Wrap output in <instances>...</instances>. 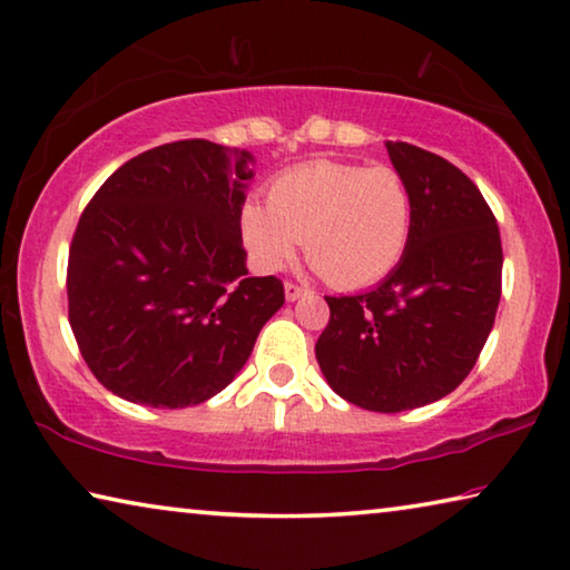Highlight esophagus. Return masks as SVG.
I'll use <instances>...</instances> for the list:
<instances>
[{"label": "esophagus", "instance_id": "34e87169", "mask_svg": "<svg viewBox=\"0 0 570 570\" xmlns=\"http://www.w3.org/2000/svg\"><path fill=\"white\" fill-rule=\"evenodd\" d=\"M284 294H286V302H296V299H302V296L306 294V288H302L299 284L286 282L284 284Z\"/></svg>", "mask_w": 570, "mask_h": 570}]
</instances>
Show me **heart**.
<instances>
[{"instance_id":"b5f03b06","label":"heart","mask_w":570,"mask_h":570,"mask_svg":"<svg viewBox=\"0 0 570 570\" xmlns=\"http://www.w3.org/2000/svg\"><path fill=\"white\" fill-rule=\"evenodd\" d=\"M413 225L411 187L399 169L309 161L268 187V207L248 200L240 238L261 271H278L299 240L314 268L340 288L381 282L399 266Z\"/></svg>"}]
</instances>
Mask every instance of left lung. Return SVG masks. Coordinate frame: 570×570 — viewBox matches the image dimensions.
Returning <instances> with one entry per match:
<instances>
[{"label": "left lung", "instance_id": "obj_1", "mask_svg": "<svg viewBox=\"0 0 570 570\" xmlns=\"http://www.w3.org/2000/svg\"><path fill=\"white\" fill-rule=\"evenodd\" d=\"M385 147L411 187L409 248L370 292L324 296L314 352L340 399L399 413L441 401L474 367L502 294V240L462 169L413 144Z\"/></svg>", "mask_w": 570, "mask_h": 570}]
</instances>
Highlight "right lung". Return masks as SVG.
Listing matches in <instances>:
<instances>
[{
	"instance_id": "1",
	"label": "right lung",
	"mask_w": 570,
	"mask_h": 570,
	"mask_svg": "<svg viewBox=\"0 0 570 570\" xmlns=\"http://www.w3.org/2000/svg\"><path fill=\"white\" fill-rule=\"evenodd\" d=\"M253 165L248 149L161 144L116 169L80 215L68 320L90 373L119 399L151 409L213 399L282 309V282L246 268Z\"/></svg>"
}]
</instances>
